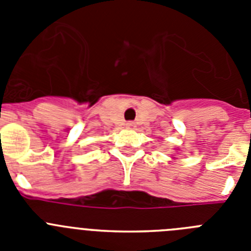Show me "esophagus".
Returning <instances> with one entry per match:
<instances>
[{
  "label": "esophagus",
  "mask_w": 251,
  "mask_h": 251,
  "mask_svg": "<svg viewBox=\"0 0 251 251\" xmlns=\"http://www.w3.org/2000/svg\"><path fill=\"white\" fill-rule=\"evenodd\" d=\"M126 127L127 128H134L136 127V123H134V122H127V124H126Z\"/></svg>",
  "instance_id": "34e87169"
}]
</instances>
